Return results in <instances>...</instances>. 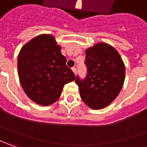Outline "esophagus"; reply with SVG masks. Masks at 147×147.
<instances>
[{
	"label": "esophagus",
	"instance_id": "34e87169",
	"mask_svg": "<svg viewBox=\"0 0 147 147\" xmlns=\"http://www.w3.org/2000/svg\"><path fill=\"white\" fill-rule=\"evenodd\" d=\"M72 71H73V72L75 75H76V73H77V69H76V67H72Z\"/></svg>",
	"mask_w": 147,
	"mask_h": 147
}]
</instances>
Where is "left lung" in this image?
I'll use <instances>...</instances> for the list:
<instances>
[{
  "label": "left lung",
  "instance_id": "obj_1",
  "mask_svg": "<svg viewBox=\"0 0 147 147\" xmlns=\"http://www.w3.org/2000/svg\"><path fill=\"white\" fill-rule=\"evenodd\" d=\"M84 63L87 76L76 78L80 97L93 109L108 106L119 94L125 80V65L110 45L98 43L87 49Z\"/></svg>",
  "mask_w": 147,
  "mask_h": 147
}]
</instances>
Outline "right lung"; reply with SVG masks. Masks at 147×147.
I'll return each mask as SVG.
<instances>
[{"mask_svg": "<svg viewBox=\"0 0 147 147\" xmlns=\"http://www.w3.org/2000/svg\"><path fill=\"white\" fill-rule=\"evenodd\" d=\"M66 62L51 35L38 36L22 48L18 58L19 80L33 101L46 106L59 98L64 84L76 79Z\"/></svg>", "mask_w": 147, "mask_h": 147, "instance_id": "obj_1", "label": "right lung"}]
</instances>
